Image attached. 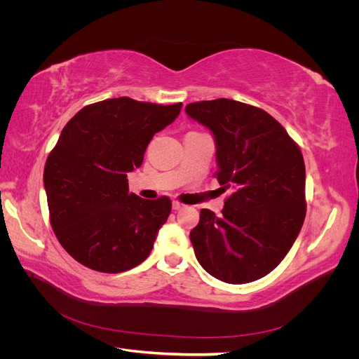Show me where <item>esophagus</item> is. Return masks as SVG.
Masks as SVG:
<instances>
[{"mask_svg":"<svg viewBox=\"0 0 359 359\" xmlns=\"http://www.w3.org/2000/svg\"><path fill=\"white\" fill-rule=\"evenodd\" d=\"M182 206H184V203H181V202H178V201H173V202H172V208H173V210H175V211L181 210V208H182Z\"/></svg>","mask_w":359,"mask_h":359,"instance_id":"1","label":"esophagus"}]
</instances>
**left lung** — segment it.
I'll return each instance as SVG.
<instances>
[{
	"mask_svg": "<svg viewBox=\"0 0 359 359\" xmlns=\"http://www.w3.org/2000/svg\"><path fill=\"white\" fill-rule=\"evenodd\" d=\"M217 142L214 177L232 193L222 215L201 210L190 241L206 273L243 285L285 259L306 219V166L298 144L260 107L229 99L186 106Z\"/></svg>",
	"mask_w": 359,
	"mask_h": 359,
	"instance_id": "8db88e82",
	"label": "left lung"
}]
</instances>
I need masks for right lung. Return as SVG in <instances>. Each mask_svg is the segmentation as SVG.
<instances>
[{"label":"right lung","mask_w":359,"mask_h":359,"mask_svg":"<svg viewBox=\"0 0 359 359\" xmlns=\"http://www.w3.org/2000/svg\"><path fill=\"white\" fill-rule=\"evenodd\" d=\"M181 106L118 97L82 107L62 128L43 181L57 240L83 266L116 274L149 256L172 202L130 193L127 173Z\"/></svg>","instance_id":"right-lung-1"}]
</instances>
